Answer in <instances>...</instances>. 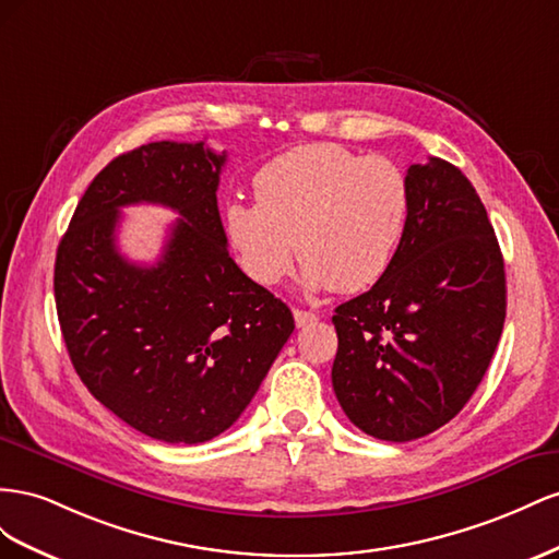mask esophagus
Here are the masks:
<instances>
[{
	"label": "esophagus",
	"instance_id": "esophagus-1",
	"mask_svg": "<svg viewBox=\"0 0 559 559\" xmlns=\"http://www.w3.org/2000/svg\"><path fill=\"white\" fill-rule=\"evenodd\" d=\"M293 313H295V323H297V328H305V325L313 323L316 318H318L313 311H305V309H295Z\"/></svg>",
	"mask_w": 559,
	"mask_h": 559
}]
</instances>
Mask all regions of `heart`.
I'll return each mask as SVG.
<instances>
[{
	"mask_svg": "<svg viewBox=\"0 0 559 559\" xmlns=\"http://www.w3.org/2000/svg\"><path fill=\"white\" fill-rule=\"evenodd\" d=\"M258 205L229 201L222 229L246 276L274 288L295 246L309 290L358 293L391 266L409 215L405 173L334 142L297 147L252 180Z\"/></svg>",
	"mask_w": 559,
	"mask_h": 559,
	"instance_id": "b5f03b06",
	"label": "heart"
}]
</instances>
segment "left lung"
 <instances>
[{
  "mask_svg": "<svg viewBox=\"0 0 559 559\" xmlns=\"http://www.w3.org/2000/svg\"><path fill=\"white\" fill-rule=\"evenodd\" d=\"M409 215L386 274L334 309V395L389 442L433 433L480 384L506 321L503 254L475 187L430 156L407 168Z\"/></svg>",
  "mask_w": 559,
  "mask_h": 559,
  "instance_id": "left-lung-1",
  "label": "left lung"
}]
</instances>
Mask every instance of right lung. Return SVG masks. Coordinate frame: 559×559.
I'll return each mask as SVG.
<instances>
[{
  "label": "right lung",
  "instance_id": "right-lung-1",
  "mask_svg": "<svg viewBox=\"0 0 559 559\" xmlns=\"http://www.w3.org/2000/svg\"><path fill=\"white\" fill-rule=\"evenodd\" d=\"M225 162L205 142L168 140L117 156L58 246L53 293L74 370L95 401L154 440L225 433L295 330L293 311L229 258L217 211ZM133 202L181 215L152 267L116 248L118 211Z\"/></svg>",
  "mask_w": 559,
  "mask_h": 559
}]
</instances>
